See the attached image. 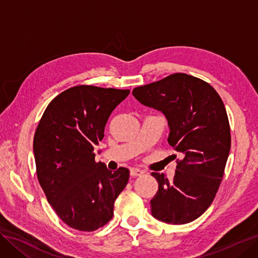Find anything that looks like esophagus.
<instances>
[{
  "label": "esophagus",
  "instance_id": "esophagus-1",
  "mask_svg": "<svg viewBox=\"0 0 258 258\" xmlns=\"http://www.w3.org/2000/svg\"><path fill=\"white\" fill-rule=\"evenodd\" d=\"M144 173V171L140 170V169H136V168H132L130 170V175L131 176H141Z\"/></svg>",
  "mask_w": 258,
  "mask_h": 258
}]
</instances>
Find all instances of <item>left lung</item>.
I'll list each match as a JSON object with an SVG mask.
<instances>
[{
	"label": "left lung",
	"instance_id": "8db88e82",
	"mask_svg": "<svg viewBox=\"0 0 258 258\" xmlns=\"http://www.w3.org/2000/svg\"><path fill=\"white\" fill-rule=\"evenodd\" d=\"M132 95L165 114L168 142L182 156L172 179L152 173L158 182L152 214L168 224L190 223L214 200L229 155L230 127L223 101L210 84L185 73L140 86Z\"/></svg>",
	"mask_w": 258,
	"mask_h": 258
}]
</instances>
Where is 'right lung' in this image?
<instances>
[{"label": "right lung", "mask_w": 258, "mask_h": 258, "mask_svg": "<svg viewBox=\"0 0 258 258\" xmlns=\"http://www.w3.org/2000/svg\"><path fill=\"white\" fill-rule=\"evenodd\" d=\"M129 92L75 86L51 100L37 124L33 151L38 182L58 216L76 230L95 231L110 222L114 202L128 183L129 170L112 172L96 162L93 148Z\"/></svg>", "instance_id": "right-lung-1"}]
</instances>
